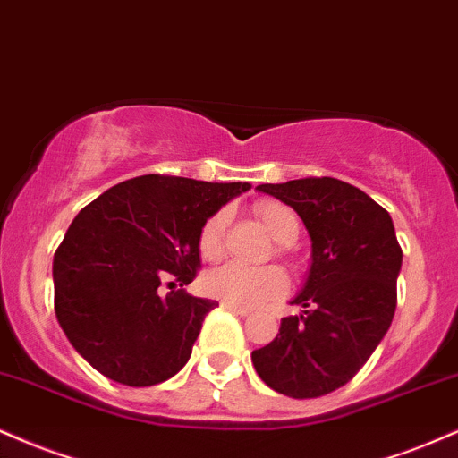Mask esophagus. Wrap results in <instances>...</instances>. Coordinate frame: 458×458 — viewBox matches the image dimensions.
I'll list each match as a JSON object with an SVG mask.
<instances>
[{"instance_id": "esophagus-1", "label": "esophagus", "mask_w": 458, "mask_h": 458, "mask_svg": "<svg viewBox=\"0 0 458 458\" xmlns=\"http://www.w3.org/2000/svg\"><path fill=\"white\" fill-rule=\"evenodd\" d=\"M220 306H223L225 310H231V313H238L242 317L250 315V309H246V306H238V304H233V302H223Z\"/></svg>"}]
</instances>
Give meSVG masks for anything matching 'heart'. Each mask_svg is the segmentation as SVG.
Listing matches in <instances>:
<instances>
[{"label": "heart", "mask_w": 458, "mask_h": 458, "mask_svg": "<svg viewBox=\"0 0 458 458\" xmlns=\"http://www.w3.org/2000/svg\"><path fill=\"white\" fill-rule=\"evenodd\" d=\"M252 212L261 220L267 233L278 242V255L289 257L292 244L300 235V218L295 209L281 201L266 199V201L255 203ZM227 218V212L218 209L199 229L197 249L206 261H216L223 255ZM203 287L214 298L252 309V306H261L281 298L287 292L289 278L278 266L249 267L240 266V263H225V266L206 274Z\"/></svg>", "instance_id": "obj_1"}]
</instances>
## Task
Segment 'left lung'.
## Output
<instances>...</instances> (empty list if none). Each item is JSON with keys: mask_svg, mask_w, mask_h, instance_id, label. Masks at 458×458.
Wrapping results in <instances>:
<instances>
[{"mask_svg": "<svg viewBox=\"0 0 458 458\" xmlns=\"http://www.w3.org/2000/svg\"><path fill=\"white\" fill-rule=\"evenodd\" d=\"M304 220L313 266L276 338L252 352L257 375L292 399L330 394L356 377L396 310L403 250L390 214L336 177L261 184Z\"/></svg>", "mask_w": 458, "mask_h": 458, "instance_id": "8db88e82", "label": "left lung"}]
</instances>
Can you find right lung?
Segmentation results:
<instances>
[{
  "instance_id": "right-lung-1",
  "label": "right lung",
  "mask_w": 458,
  "mask_h": 458,
  "mask_svg": "<svg viewBox=\"0 0 458 458\" xmlns=\"http://www.w3.org/2000/svg\"><path fill=\"white\" fill-rule=\"evenodd\" d=\"M249 188L149 174L81 209L53 257L55 315L98 373L145 388L184 367L203 319L218 306L182 289L201 267L199 229ZM166 280L181 289L163 296Z\"/></svg>"
}]
</instances>
